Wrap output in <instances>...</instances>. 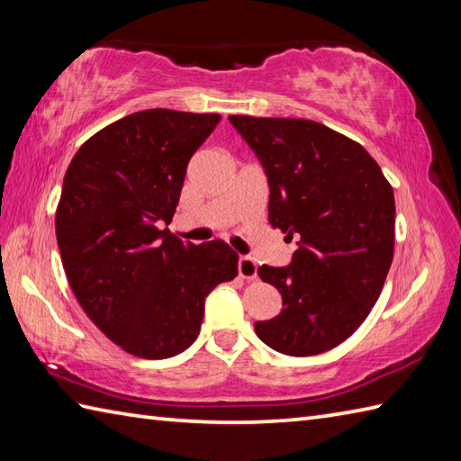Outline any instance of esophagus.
Instances as JSON below:
<instances>
[{"mask_svg": "<svg viewBox=\"0 0 461 461\" xmlns=\"http://www.w3.org/2000/svg\"><path fill=\"white\" fill-rule=\"evenodd\" d=\"M238 271H240V277L243 279H256L258 277V263L256 259H251L248 256H241L238 261Z\"/></svg>", "mask_w": 461, "mask_h": 461, "instance_id": "1", "label": "esophagus"}]
</instances>
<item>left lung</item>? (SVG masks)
Instances as JSON below:
<instances>
[{"label": "left lung", "mask_w": 461, "mask_h": 461, "mask_svg": "<svg viewBox=\"0 0 461 461\" xmlns=\"http://www.w3.org/2000/svg\"><path fill=\"white\" fill-rule=\"evenodd\" d=\"M266 168L269 223L299 238L287 267L261 266L283 309L258 321L273 350L311 357L335 348L375 307L394 258V192L348 136L303 119L231 114Z\"/></svg>", "instance_id": "8db88e82"}]
</instances>
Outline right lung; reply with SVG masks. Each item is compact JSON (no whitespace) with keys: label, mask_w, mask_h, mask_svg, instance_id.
<instances>
[{"label":"right lung","mask_w":461,"mask_h":461,"mask_svg":"<svg viewBox=\"0 0 461 461\" xmlns=\"http://www.w3.org/2000/svg\"><path fill=\"white\" fill-rule=\"evenodd\" d=\"M220 119L129 114L93 134L65 172L55 231L68 285L95 325L134 357L188 348L208 293L238 276L228 243L194 246L160 230L172 221L192 154Z\"/></svg>","instance_id":"right-lung-1"}]
</instances>
